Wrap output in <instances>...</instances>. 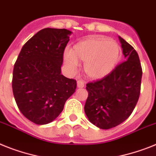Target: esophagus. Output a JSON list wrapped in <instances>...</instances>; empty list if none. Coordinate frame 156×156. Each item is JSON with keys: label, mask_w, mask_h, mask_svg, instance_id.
<instances>
[{"label": "esophagus", "mask_w": 156, "mask_h": 156, "mask_svg": "<svg viewBox=\"0 0 156 156\" xmlns=\"http://www.w3.org/2000/svg\"><path fill=\"white\" fill-rule=\"evenodd\" d=\"M77 86H78V88H83L85 86L84 82H82V80H78L77 82Z\"/></svg>", "instance_id": "obj_1"}]
</instances>
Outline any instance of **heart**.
I'll return each mask as SVG.
<instances>
[{"label": "heart", "instance_id": "b5f03b06", "mask_svg": "<svg viewBox=\"0 0 156 156\" xmlns=\"http://www.w3.org/2000/svg\"><path fill=\"white\" fill-rule=\"evenodd\" d=\"M121 49L113 40L93 36L78 42L70 51L63 55V61L69 71L74 73L78 61L84 62V70L90 79L105 78L113 70L120 61Z\"/></svg>", "mask_w": 156, "mask_h": 156}]
</instances>
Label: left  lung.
I'll return each instance as SVG.
<instances>
[{"instance_id":"obj_1","label":"left lung","mask_w":156,"mask_h":156,"mask_svg":"<svg viewBox=\"0 0 156 156\" xmlns=\"http://www.w3.org/2000/svg\"><path fill=\"white\" fill-rule=\"evenodd\" d=\"M125 61L101 80L86 84L85 112L102 129L117 126L129 118L140 94L142 67L136 50L119 36Z\"/></svg>"}]
</instances>
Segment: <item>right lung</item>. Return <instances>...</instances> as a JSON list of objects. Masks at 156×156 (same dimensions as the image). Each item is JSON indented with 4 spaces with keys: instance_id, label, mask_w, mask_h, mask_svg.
<instances>
[{
    "instance_id": "right-lung-1",
    "label": "right lung",
    "mask_w": 156,
    "mask_h": 156,
    "mask_svg": "<svg viewBox=\"0 0 156 156\" xmlns=\"http://www.w3.org/2000/svg\"><path fill=\"white\" fill-rule=\"evenodd\" d=\"M71 31L44 28L23 46L12 74V92L20 111L36 125L58 116L75 92L76 80L61 74L63 52Z\"/></svg>"
}]
</instances>
